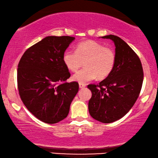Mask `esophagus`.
I'll use <instances>...</instances> for the list:
<instances>
[{"mask_svg": "<svg viewBox=\"0 0 158 158\" xmlns=\"http://www.w3.org/2000/svg\"><path fill=\"white\" fill-rule=\"evenodd\" d=\"M86 86L85 84H83V83H79V88H85Z\"/></svg>", "mask_w": 158, "mask_h": 158, "instance_id": "1", "label": "esophagus"}]
</instances>
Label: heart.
<instances>
[{"label":"heart","instance_id":"b5f03b06","mask_svg":"<svg viewBox=\"0 0 158 158\" xmlns=\"http://www.w3.org/2000/svg\"><path fill=\"white\" fill-rule=\"evenodd\" d=\"M64 65L71 72H76L84 63L85 68L73 76L74 81L85 83L98 77L104 79L112 73L116 61L114 49L96 41L79 43L75 51L67 49L62 56Z\"/></svg>","mask_w":158,"mask_h":158}]
</instances>
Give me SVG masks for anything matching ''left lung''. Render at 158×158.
<instances>
[{"mask_svg": "<svg viewBox=\"0 0 158 158\" xmlns=\"http://www.w3.org/2000/svg\"><path fill=\"white\" fill-rule=\"evenodd\" d=\"M114 42L116 61L114 69L98 85L90 84L92 96L88 111L102 123L116 122L128 113L139 97L144 73L139 57L122 39L115 35L101 36Z\"/></svg>", "mask_w": 158, "mask_h": 158, "instance_id": "8db88e82", "label": "left lung"}]
</instances>
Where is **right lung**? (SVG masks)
Here are the masks:
<instances>
[{
	"label": "right lung",
	"mask_w": 158,
	"mask_h": 158,
	"mask_svg": "<svg viewBox=\"0 0 158 158\" xmlns=\"http://www.w3.org/2000/svg\"><path fill=\"white\" fill-rule=\"evenodd\" d=\"M75 37L49 36L30 47L18 64L17 83L21 99L33 115L47 124H55L68 115L78 92L62 56Z\"/></svg>",
	"instance_id": "obj_1"
}]
</instances>
